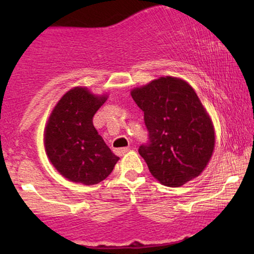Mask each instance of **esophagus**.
I'll use <instances>...</instances> for the list:
<instances>
[{
    "label": "esophagus",
    "instance_id": "34e87169",
    "mask_svg": "<svg viewBox=\"0 0 254 254\" xmlns=\"http://www.w3.org/2000/svg\"><path fill=\"white\" fill-rule=\"evenodd\" d=\"M128 150H129V148L126 147V148L118 149V150H116V152H117V154H119V155H123V154H126V152H127Z\"/></svg>",
    "mask_w": 254,
    "mask_h": 254
}]
</instances>
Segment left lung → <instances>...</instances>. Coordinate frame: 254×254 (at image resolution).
I'll return each instance as SVG.
<instances>
[{
	"label": "left lung",
	"instance_id": "obj_1",
	"mask_svg": "<svg viewBox=\"0 0 254 254\" xmlns=\"http://www.w3.org/2000/svg\"><path fill=\"white\" fill-rule=\"evenodd\" d=\"M144 112L148 142L140 154L163 185L183 186L203 171L215 145L211 120L189 83L161 77L131 91Z\"/></svg>",
	"mask_w": 254,
	"mask_h": 254
}]
</instances>
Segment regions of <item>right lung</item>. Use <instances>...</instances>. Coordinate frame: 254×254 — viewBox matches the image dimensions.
<instances>
[{
	"label": "right lung",
	"mask_w": 254,
	"mask_h": 254,
	"mask_svg": "<svg viewBox=\"0 0 254 254\" xmlns=\"http://www.w3.org/2000/svg\"><path fill=\"white\" fill-rule=\"evenodd\" d=\"M105 100V96H95L85 88L71 89L59 100L48 119L45 150L55 169L71 182L98 184L119 161L92 123Z\"/></svg>",
	"instance_id": "obj_1"
}]
</instances>
